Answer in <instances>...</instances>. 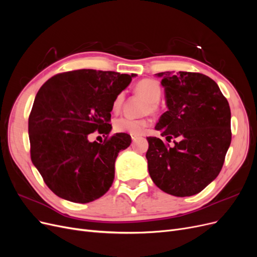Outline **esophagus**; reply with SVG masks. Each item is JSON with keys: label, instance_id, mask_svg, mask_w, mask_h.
<instances>
[{"label": "esophagus", "instance_id": "1", "mask_svg": "<svg viewBox=\"0 0 257 257\" xmlns=\"http://www.w3.org/2000/svg\"><path fill=\"white\" fill-rule=\"evenodd\" d=\"M131 137H132V141H136V139L139 137V135H137V134H131Z\"/></svg>", "mask_w": 257, "mask_h": 257}]
</instances>
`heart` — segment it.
Instances as JSON below:
<instances>
[{"mask_svg":"<svg viewBox=\"0 0 257 257\" xmlns=\"http://www.w3.org/2000/svg\"><path fill=\"white\" fill-rule=\"evenodd\" d=\"M136 93L139 95L145 97L148 103L145 106L144 112H155L159 109V100L162 95V88L160 83L154 79H143L139 81L135 87ZM124 92H120L115 95L113 102H112V110L114 112H118L124 103ZM150 120L148 118L143 119H132L126 118V116H122L114 120L113 127L114 131L118 133H130V134H142L144 130L149 125Z\"/></svg>","mask_w":257,"mask_h":257,"instance_id":"1","label":"heart"}]
</instances>
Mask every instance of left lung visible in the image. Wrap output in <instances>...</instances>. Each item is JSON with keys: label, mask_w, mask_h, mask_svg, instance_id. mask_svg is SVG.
<instances>
[{"label": "left lung", "mask_w": 257, "mask_h": 257, "mask_svg": "<svg viewBox=\"0 0 257 257\" xmlns=\"http://www.w3.org/2000/svg\"><path fill=\"white\" fill-rule=\"evenodd\" d=\"M165 88L168 110L161 115L148 137L146 158L155 185L170 195L192 196L203 191L220 174L231 142L230 108L215 83L199 73H159Z\"/></svg>", "instance_id": "1"}]
</instances>
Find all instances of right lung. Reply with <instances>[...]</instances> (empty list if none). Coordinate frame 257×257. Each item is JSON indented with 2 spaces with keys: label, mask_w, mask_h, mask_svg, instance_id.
Here are the masks:
<instances>
[{
  "label": "right lung",
  "mask_w": 257,
  "mask_h": 257,
  "mask_svg": "<svg viewBox=\"0 0 257 257\" xmlns=\"http://www.w3.org/2000/svg\"><path fill=\"white\" fill-rule=\"evenodd\" d=\"M135 76L78 69L54 75L38 90L29 116L31 160L57 196L85 204L109 190L115 159L132 143L126 133L109 137L112 102ZM95 130L104 143L88 142Z\"/></svg>",
  "instance_id": "obj_1"
}]
</instances>
